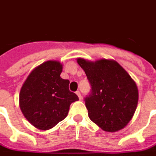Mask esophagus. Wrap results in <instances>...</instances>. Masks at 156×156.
Here are the masks:
<instances>
[{
    "label": "esophagus",
    "mask_w": 156,
    "mask_h": 156,
    "mask_svg": "<svg viewBox=\"0 0 156 156\" xmlns=\"http://www.w3.org/2000/svg\"><path fill=\"white\" fill-rule=\"evenodd\" d=\"M76 94L78 95V98H79V99H81V98H82V96H81V94H80V92H79V91H77V92H76Z\"/></svg>",
    "instance_id": "34e87169"
}]
</instances>
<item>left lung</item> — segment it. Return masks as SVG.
Masks as SVG:
<instances>
[{
	"label": "left lung",
	"instance_id": "obj_1",
	"mask_svg": "<svg viewBox=\"0 0 156 156\" xmlns=\"http://www.w3.org/2000/svg\"><path fill=\"white\" fill-rule=\"evenodd\" d=\"M92 87L85 98L88 117L106 132L124 129L131 120L139 100L138 87L122 66L112 59L95 62L77 58Z\"/></svg>",
	"mask_w": 156,
	"mask_h": 156
}]
</instances>
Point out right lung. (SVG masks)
Segmentation results:
<instances>
[{"instance_id":"obj_1","label":"right lung","mask_w":156,"mask_h":156,"mask_svg":"<svg viewBox=\"0 0 156 156\" xmlns=\"http://www.w3.org/2000/svg\"><path fill=\"white\" fill-rule=\"evenodd\" d=\"M62 72L60 62H45L29 73L21 88L20 108L38 129L54 127L67 117L72 103L78 100V96L69 91V81L60 77Z\"/></svg>"}]
</instances>
